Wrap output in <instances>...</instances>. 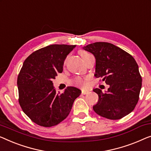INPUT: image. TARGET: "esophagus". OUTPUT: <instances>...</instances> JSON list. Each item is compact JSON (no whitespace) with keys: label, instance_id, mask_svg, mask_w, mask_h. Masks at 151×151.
I'll return each mask as SVG.
<instances>
[{"label":"esophagus","instance_id":"obj_1","mask_svg":"<svg viewBox=\"0 0 151 151\" xmlns=\"http://www.w3.org/2000/svg\"><path fill=\"white\" fill-rule=\"evenodd\" d=\"M88 93H89L88 91H86V90H82V95H86V94Z\"/></svg>","mask_w":151,"mask_h":151}]
</instances>
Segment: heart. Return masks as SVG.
Wrapping results in <instances>:
<instances>
[{
	"instance_id": "b5f03b06",
	"label": "heart",
	"mask_w": 151,
	"mask_h": 151,
	"mask_svg": "<svg viewBox=\"0 0 151 151\" xmlns=\"http://www.w3.org/2000/svg\"><path fill=\"white\" fill-rule=\"evenodd\" d=\"M80 54L81 56V57L83 58V60H84V58L86 57V56H88L89 55V54L88 52L84 51V50H81L80 51ZM87 78H77L76 80V82L77 83V84L78 85H80V86H86V84H87Z\"/></svg>"
}]
</instances>
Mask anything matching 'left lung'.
I'll return each instance as SVG.
<instances>
[{
    "instance_id": "obj_1",
    "label": "left lung",
    "mask_w": 151,
    "mask_h": 151,
    "mask_svg": "<svg viewBox=\"0 0 151 151\" xmlns=\"http://www.w3.org/2000/svg\"><path fill=\"white\" fill-rule=\"evenodd\" d=\"M96 60V78H102L110 87L103 93L93 89L99 100L93 106L95 112L104 118L117 120L134 110L139 99L142 77L134 57L112 43L95 42L83 47Z\"/></svg>"
}]
</instances>
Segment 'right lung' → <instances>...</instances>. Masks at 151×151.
I'll list each match as a JSON object with an SVG mask.
<instances>
[{
  "label": "right lung",
  "instance_id": "add662e5",
  "mask_svg": "<svg viewBox=\"0 0 151 151\" xmlns=\"http://www.w3.org/2000/svg\"><path fill=\"white\" fill-rule=\"evenodd\" d=\"M76 45L53 44L32 53L24 60L17 77L19 103L34 123L50 127L66 119L79 88L68 86L57 93L52 80L63 70L65 58Z\"/></svg>",
  "mask_w": 151,
  "mask_h": 151
}]
</instances>
